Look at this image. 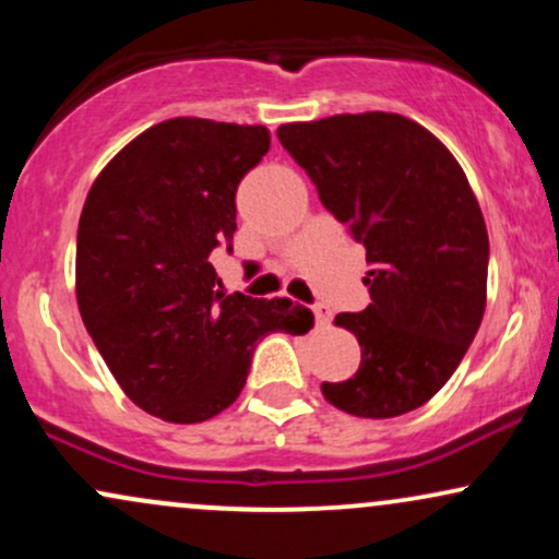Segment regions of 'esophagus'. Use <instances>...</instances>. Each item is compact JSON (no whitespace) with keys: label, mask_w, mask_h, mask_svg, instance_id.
I'll list each match as a JSON object with an SVG mask.
<instances>
[{"label":"esophagus","mask_w":559,"mask_h":559,"mask_svg":"<svg viewBox=\"0 0 559 559\" xmlns=\"http://www.w3.org/2000/svg\"><path fill=\"white\" fill-rule=\"evenodd\" d=\"M312 312H316V320H318V325H329L331 323V307L329 305H316L312 307Z\"/></svg>","instance_id":"obj_1"}]
</instances>
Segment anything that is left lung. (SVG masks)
Instances as JSON below:
<instances>
[{
	"instance_id": "obj_1",
	"label": "left lung",
	"mask_w": 559,
	"mask_h": 559,
	"mask_svg": "<svg viewBox=\"0 0 559 559\" xmlns=\"http://www.w3.org/2000/svg\"><path fill=\"white\" fill-rule=\"evenodd\" d=\"M278 139L370 265L373 301L333 320L360 342V368L320 391L357 418L420 407L457 370L486 310L489 234L465 170L396 112L284 123Z\"/></svg>"
}]
</instances>
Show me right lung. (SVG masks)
<instances>
[{
	"label": "right lung",
	"instance_id": "add662e5",
	"mask_svg": "<svg viewBox=\"0 0 559 559\" xmlns=\"http://www.w3.org/2000/svg\"><path fill=\"white\" fill-rule=\"evenodd\" d=\"M267 150L265 126L170 118L88 189L75 243L83 325L128 400L159 420L215 418L241 394L262 336L316 323L292 299L226 294L210 262L230 249L236 189Z\"/></svg>",
	"mask_w": 559,
	"mask_h": 559
}]
</instances>
